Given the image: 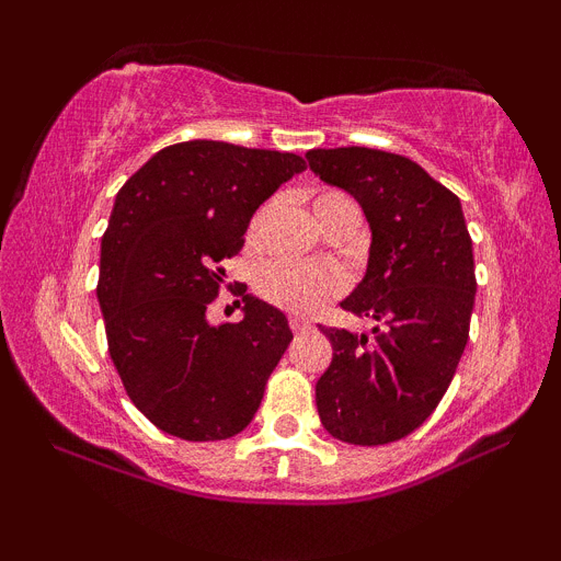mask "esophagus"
I'll use <instances>...</instances> for the list:
<instances>
[{
  "instance_id": "esophagus-1",
  "label": "esophagus",
  "mask_w": 561,
  "mask_h": 561,
  "mask_svg": "<svg viewBox=\"0 0 561 561\" xmlns=\"http://www.w3.org/2000/svg\"><path fill=\"white\" fill-rule=\"evenodd\" d=\"M289 327H293V332H306L308 327H311V321H308L306 317H289Z\"/></svg>"
}]
</instances>
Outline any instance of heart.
<instances>
[{"label": "heart", "instance_id": "b5f03b06", "mask_svg": "<svg viewBox=\"0 0 561 561\" xmlns=\"http://www.w3.org/2000/svg\"><path fill=\"white\" fill-rule=\"evenodd\" d=\"M311 208L321 229H327L343 216H358L356 203L340 190L313 192ZM266 216L268 205H263L259 214H255L253 224H250V237L261 234ZM255 289H259L263 300L274 302V306L285 308V311L308 313L343 289V276L330 266H308V263L276 259L263 263L259 268V274H255Z\"/></svg>", "mask_w": 561, "mask_h": 561}]
</instances>
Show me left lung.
<instances>
[{
    "label": "left lung",
    "instance_id": "1",
    "mask_svg": "<svg viewBox=\"0 0 561 561\" xmlns=\"http://www.w3.org/2000/svg\"><path fill=\"white\" fill-rule=\"evenodd\" d=\"M306 160L358 199L371 229L364 279L340 302L371 332L321 327L334 353L317 382L319 420L353 446L401 440L437 409L469 340L478 282L461 203L396 152L337 147Z\"/></svg>",
    "mask_w": 561,
    "mask_h": 561
}]
</instances>
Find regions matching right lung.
Here are the masks:
<instances>
[{"label":"right lung","instance_id":"add662e5","mask_svg":"<svg viewBox=\"0 0 561 561\" xmlns=\"http://www.w3.org/2000/svg\"><path fill=\"white\" fill-rule=\"evenodd\" d=\"M302 169L293 152L179 141L115 195L96 298L121 382L163 433L227 440L253 422L293 340L287 317L244 285L242 321L210 324L208 306L259 205Z\"/></svg>","mask_w":561,"mask_h":561}]
</instances>
